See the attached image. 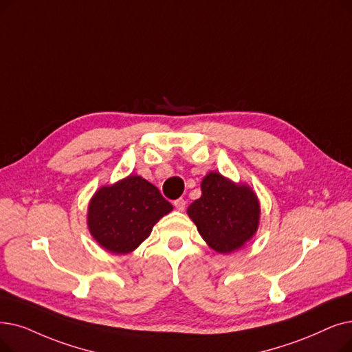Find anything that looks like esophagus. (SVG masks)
<instances>
[{
    "mask_svg": "<svg viewBox=\"0 0 352 352\" xmlns=\"http://www.w3.org/2000/svg\"><path fill=\"white\" fill-rule=\"evenodd\" d=\"M174 207L178 210V211H182L186 208V200H182V198H178V200L174 201Z\"/></svg>",
    "mask_w": 352,
    "mask_h": 352,
    "instance_id": "1",
    "label": "esophagus"
}]
</instances>
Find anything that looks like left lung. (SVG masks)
Instances as JSON below:
<instances>
[{
  "instance_id": "1",
  "label": "left lung",
  "mask_w": 352,
  "mask_h": 352,
  "mask_svg": "<svg viewBox=\"0 0 352 352\" xmlns=\"http://www.w3.org/2000/svg\"><path fill=\"white\" fill-rule=\"evenodd\" d=\"M201 192L187 212L211 249L230 253L253 237L261 206L248 186L210 173L201 182Z\"/></svg>"
}]
</instances>
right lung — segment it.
Instances as JSON below:
<instances>
[{
  "label": "right lung",
  "instance_id": "add662e5",
  "mask_svg": "<svg viewBox=\"0 0 352 352\" xmlns=\"http://www.w3.org/2000/svg\"><path fill=\"white\" fill-rule=\"evenodd\" d=\"M173 210L160 190L138 175H129L96 191L89 204L87 226L91 236L116 254L135 250L152 227Z\"/></svg>",
  "mask_w": 352,
  "mask_h": 352
}]
</instances>
